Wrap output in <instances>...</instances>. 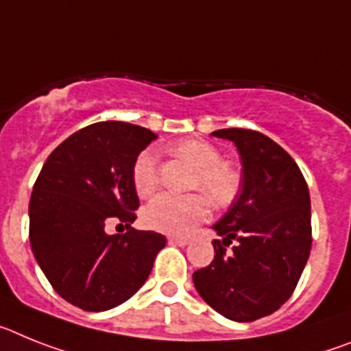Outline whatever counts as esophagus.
I'll use <instances>...</instances> for the list:
<instances>
[{
	"instance_id": "obj_1",
	"label": "esophagus",
	"mask_w": 351,
	"mask_h": 351,
	"mask_svg": "<svg viewBox=\"0 0 351 351\" xmlns=\"http://www.w3.org/2000/svg\"><path fill=\"white\" fill-rule=\"evenodd\" d=\"M167 240H169V243H175V245H180V247H184V245H187L189 240H191V239H189V237H178V234H176V237H175V234H171V237H169V239H167Z\"/></svg>"
}]
</instances>
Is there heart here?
I'll use <instances>...</instances> for the list:
<instances>
[{
    "instance_id": "heart-1",
    "label": "heart",
    "mask_w": 351,
    "mask_h": 351,
    "mask_svg": "<svg viewBox=\"0 0 351 351\" xmlns=\"http://www.w3.org/2000/svg\"><path fill=\"white\" fill-rule=\"evenodd\" d=\"M171 150L196 167L191 187L205 191L213 205L228 206L239 196L242 176L231 164L222 160L221 152L212 143L203 139H182L171 146ZM132 184L141 197L150 196L157 189L158 166L154 152H141L136 157ZM208 198L203 193H160L143 208V222L160 233H187L208 217Z\"/></svg>"
}]
</instances>
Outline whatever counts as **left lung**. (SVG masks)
Wrapping results in <instances>:
<instances>
[{
    "label": "left lung",
    "mask_w": 351,
    "mask_h": 351,
    "mask_svg": "<svg viewBox=\"0 0 351 351\" xmlns=\"http://www.w3.org/2000/svg\"><path fill=\"white\" fill-rule=\"evenodd\" d=\"M242 158V189L213 226V261L193 274L197 293L233 322L272 315L291 297L313 243L311 197L291 155L265 134L222 129ZM235 245L227 251L231 243Z\"/></svg>",
    "instance_id": "1"
}]
</instances>
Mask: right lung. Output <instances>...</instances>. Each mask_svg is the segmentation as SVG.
<instances>
[{
    "mask_svg": "<svg viewBox=\"0 0 351 351\" xmlns=\"http://www.w3.org/2000/svg\"><path fill=\"white\" fill-rule=\"evenodd\" d=\"M157 138L125 121H99L49 155L29 199V243L58 295L83 311L129 300L148 279L166 237L130 228L139 206L134 160ZM114 218L130 228L108 235Z\"/></svg>",
    "mask_w": 351,
    "mask_h": 351,
    "instance_id": "add662e5",
    "label": "right lung"
}]
</instances>
